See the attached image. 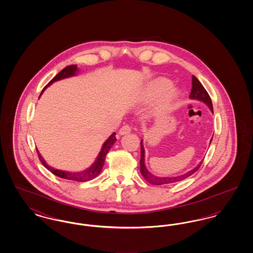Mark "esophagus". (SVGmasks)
I'll return each instance as SVG.
<instances>
[{
    "label": "esophagus",
    "instance_id": "34e87169",
    "mask_svg": "<svg viewBox=\"0 0 253 253\" xmlns=\"http://www.w3.org/2000/svg\"><path fill=\"white\" fill-rule=\"evenodd\" d=\"M131 131H132V129H131V127H130L129 125H124L123 127H121L119 133H120L121 135H124V134L129 133Z\"/></svg>",
    "mask_w": 253,
    "mask_h": 253
}]
</instances>
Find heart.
I'll list each match as a JSON object with an SVG mask.
<instances>
[{
	"instance_id": "obj_1",
	"label": "heart",
	"mask_w": 253,
	"mask_h": 253,
	"mask_svg": "<svg viewBox=\"0 0 253 253\" xmlns=\"http://www.w3.org/2000/svg\"><path fill=\"white\" fill-rule=\"evenodd\" d=\"M140 96L144 101H151L159 97L157 108L160 111H166L174 105L180 96V92L177 88L171 87L170 81L161 78L146 85Z\"/></svg>"
}]
</instances>
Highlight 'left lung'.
Segmentation results:
<instances>
[{
  "label": "left lung",
  "instance_id": "1",
  "mask_svg": "<svg viewBox=\"0 0 253 253\" xmlns=\"http://www.w3.org/2000/svg\"><path fill=\"white\" fill-rule=\"evenodd\" d=\"M192 92L190 94V98L193 99V100H198V101H201L203 102L204 104H206L211 112L213 114V107H212V103H211V99L209 96L208 92L206 91L203 85L201 84V83L193 76V83H192ZM213 136V135H212ZM212 140V137L210 141V144ZM140 150H141V157H140V172L142 174V176L144 177L145 180L153 185H165V184H170V183H175V182H179L181 180H184L186 178H188L189 176H191L192 174H193L198 169L200 168L202 161H200L194 168L184 172L183 174H179V175H171V176H159V175H156L154 173H152L147 167H146V164H145V150L144 146H143V139H141L140 141Z\"/></svg>",
  "mask_w": 253,
  "mask_h": 253
}]
</instances>
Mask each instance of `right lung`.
Wrapping results in <instances>:
<instances>
[{
  "mask_svg": "<svg viewBox=\"0 0 253 253\" xmlns=\"http://www.w3.org/2000/svg\"><path fill=\"white\" fill-rule=\"evenodd\" d=\"M79 68L78 65L76 64H72V65H68L66 66L64 69H62L58 75H56L50 82L48 84L46 85L40 96L42 95V93L44 92V90L56 82L63 80V79H67V78H71L74 76H77L79 73ZM117 141L116 138V132H113L108 138L106 139V141L102 144V147L100 149V152L98 153L97 157H96V160L94 161V163L89 167V168L85 169L84 170H80V171H68V170H62V169H59L53 168L51 166H49L48 164L46 163V161L44 160V158L42 157V155L40 154L39 150L37 149L38 152V156L41 160V162L42 163V165L45 168L48 169L49 171H51L53 174L59 176L60 178H64V179H68V180L78 181V182H85V181L92 180L94 179L96 176H97L100 171L102 170L104 162H105V157L108 154L110 149L113 147V145L115 144V142Z\"/></svg>",
  "mask_w": 253,
  "mask_h": 253,
  "instance_id": "1",
  "label": "right lung"
}]
</instances>
